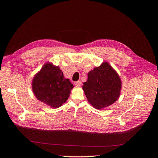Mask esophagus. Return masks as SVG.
Segmentation results:
<instances>
[{
	"label": "esophagus",
	"instance_id": "1",
	"mask_svg": "<svg viewBox=\"0 0 158 158\" xmlns=\"http://www.w3.org/2000/svg\"><path fill=\"white\" fill-rule=\"evenodd\" d=\"M74 84L76 85H82V82H81L80 80L76 81V82H74Z\"/></svg>",
	"mask_w": 158,
	"mask_h": 158
}]
</instances>
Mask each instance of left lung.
Wrapping results in <instances>:
<instances>
[{
  "mask_svg": "<svg viewBox=\"0 0 158 158\" xmlns=\"http://www.w3.org/2000/svg\"><path fill=\"white\" fill-rule=\"evenodd\" d=\"M82 88L89 103L95 108L102 109L118 99L121 81L116 71L106 62L89 72Z\"/></svg>",
  "mask_w": 158,
  "mask_h": 158,
  "instance_id": "obj_1",
  "label": "left lung"
}]
</instances>
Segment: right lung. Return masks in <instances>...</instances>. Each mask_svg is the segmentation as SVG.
I'll use <instances>...</instances> for the list:
<instances>
[{
	"label": "right lung",
	"mask_w": 158,
	"mask_h": 158,
	"mask_svg": "<svg viewBox=\"0 0 158 158\" xmlns=\"http://www.w3.org/2000/svg\"><path fill=\"white\" fill-rule=\"evenodd\" d=\"M69 79L64 78L58 66L45 64L32 82V89L35 97L52 108H57L66 102L73 88Z\"/></svg>",
	"instance_id": "1"
}]
</instances>
